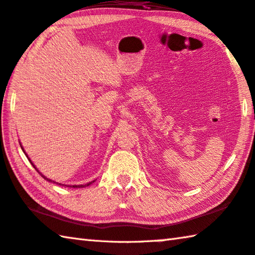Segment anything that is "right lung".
Here are the masks:
<instances>
[{
  "label": "right lung",
  "mask_w": 255,
  "mask_h": 255,
  "mask_svg": "<svg viewBox=\"0 0 255 255\" xmlns=\"http://www.w3.org/2000/svg\"><path fill=\"white\" fill-rule=\"evenodd\" d=\"M29 160H30V159H29ZM30 161H31V160H30ZM31 164H32V161H31ZM32 165H33V164H32ZM33 166H34V165H33ZM34 168H35V166H34ZM35 169H36V168H35ZM36 172H38V173H39V174H40L41 176H42V177H43L44 179H47V180H49V182H52V180H51V179H48L47 177H45V176H43L42 174H41V173L39 172V170H38V169H36ZM90 184H91V183H88V184H86V185H78V186H77V185H75V186H72V187H85V186H89V185H90ZM59 185H61V184H59Z\"/></svg>",
  "instance_id": "right-lung-1"
}]
</instances>
